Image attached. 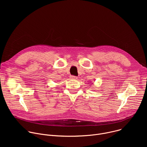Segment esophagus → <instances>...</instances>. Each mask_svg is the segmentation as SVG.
<instances>
[{"label": "esophagus", "instance_id": "1", "mask_svg": "<svg viewBox=\"0 0 147 147\" xmlns=\"http://www.w3.org/2000/svg\"><path fill=\"white\" fill-rule=\"evenodd\" d=\"M70 78L71 79H73V80H75V79H77V77L75 76H70Z\"/></svg>", "mask_w": 147, "mask_h": 147}]
</instances>
